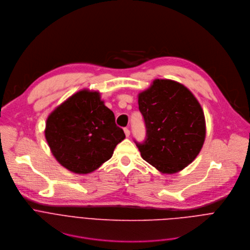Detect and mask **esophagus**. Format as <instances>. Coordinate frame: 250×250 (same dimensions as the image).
Listing matches in <instances>:
<instances>
[{
  "label": "esophagus",
  "mask_w": 250,
  "mask_h": 250,
  "mask_svg": "<svg viewBox=\"0 0 250 250\" xmlns=\"http://www.w3.org/2000/svg\"><path fill=\"white\" fill-rule=\"evenodd\" d=\"M124 131H125V136H126V137H128V136H129V134H130L129 129H128L127 127H125V128H124Z\"/></svg>",
  "instance_id": "obj_1"
}]
</instances>
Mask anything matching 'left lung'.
Listing matches in <instances>:
<instances>
[{
	"mask_svg": "<svg viewBox=\"0 0 250 250\" xmlns=\"http://www.w3.org/2000/svg\"><path fill=\"white\" fill-rule=\"evenodd\" d=\"M138 109L146 135L142 142H134L146 162L162 173L171 174L197 157L205 141V116L186 87L157 79L139 94Z\"/></svg>",
	"mask_w": 250,
	"mask_h": 250,
	"instance_id": "8db88e82",
	"label": "left lung"
}]
</instances>
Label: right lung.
Masks as SVG:
<instances>
[{
  "instance_id": "add662e5",
  "label": "right lung",
  "mask_w": 250,
  "mask_h": 250,
  "mask_svg": "<svg viewBox=\"0 0 250 250\" xmlns=\"http://www.w3.org/2000/svg\"><path fill=\"white\" fill-rule=\"evenodd\" d=\"M45 137L56 160L74 173L87 174L108 161L125 137L114 113L98 92L80 91L46 121Z\"/></svg>"
}]
</instances>
